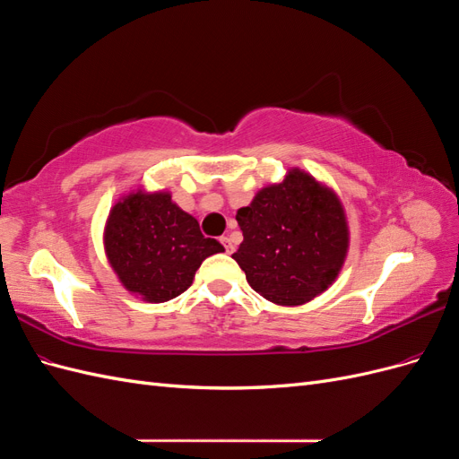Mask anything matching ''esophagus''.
Instances as JSON below:
<instances>
[{
  "instance_id": "34e87169",
  "label": "esophagus",
  "mask_w": 459,
  "mask_h": 459,
  "mask_svg": "<svg viewBox=\"0 0 459 459\" xmlns=\"http://www.w3.org/2000/svg\"><path fill=\"white\" fill-rule=\"evenodd\" d=\"M220 243L224 245V251H226V255H231V253H233V243H231V239H230V238H220Z\"/></svg>"
}]
</instances>
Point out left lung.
I'll return each mask as SVG.
<instances>
[{
	"label": "left lung",
	"instance_id": "8db88e82",
	"mask_svg": "<svg viewBox=\"0 0 459 459\" xmlns=\"http://www.w3.org/2000/svg\"><path fill=\"white\" fill-rule=\"evenodd\" d=\"M243 243L231 256L258 295L299 307L327 290L349 253V224L337 193L300 169L262 187L238 211Z\"/></svg>",
	"mask_w": 459,
	"mask_h": 459
}]
</instances>
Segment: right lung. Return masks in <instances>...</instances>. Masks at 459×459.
Masks as SVG:
<instances>
[{
  "instance_id": "obj_1",
  "label": "right lung",
  "mask_w": 459,
  "mask_h": 459,
  "mask_svg": "<svg viewBox=\"0 0 459 459\" xmlns=\"http://www.w3.org/2000/svg\"><path fill=\"white\" fill-rule=\"evenodd\" d=\"M103 245L122 287L155 304L182 295L203 260L224 251L164 189L120 197L108 212Z\"/></svg>"
}]
</instances>
